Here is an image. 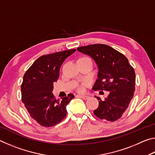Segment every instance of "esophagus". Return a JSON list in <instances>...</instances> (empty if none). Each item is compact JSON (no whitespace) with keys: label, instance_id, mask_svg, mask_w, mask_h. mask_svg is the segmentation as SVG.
<instances>
[{"label":"esophagus","instance_id":"esophagus-1","mask_svg":"<svg viewBox=\"0 0 155 155\" xmlns=\"http://www.w3.org/2000/svg\"><path fill=\"white\" fill-rule=\"evenodd\" d=\"M78 96L81 97V98H83V99H84V100H87V99L90 98V96H85V95H78Z\"/></svg>","mask_w":155,"mask_h":155}]
</instances>
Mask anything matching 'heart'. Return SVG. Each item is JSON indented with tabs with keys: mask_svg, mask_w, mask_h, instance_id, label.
Returning <instances> with one entry per match:
<instances>
[{
	"mask_svg": "<svg viewBox=\"0 0 155 155\" xmlns=\"http://www.w3.org/2000/svg\"><path fill=\"white\" fill-rule=\"evenodd\" d=\"M78 90L81 91H83V86H80V87H78Z\"/></svg>",
	"mask_w": 155,
	"mask_h": 155,
	"instance_id": "1",
	"label": "heart"
}]
</instances>
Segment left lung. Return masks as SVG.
Returning a JSON list of instances; mask_svg holds the SVG:
<instances>
[{"instance_id": "left-lung-1", "label": "left lung", "mask_w": 155, "mask_h": 155, "mask_svg": "<svg viewBox=\"0 0 155 155\" xmlns=\"http://www.w3.org/2000/svg\"><path fill=\"white\" fill-rule=\"evenodd\" d=\"M78 52L91 57L98 66V78L94 90L109 91L107 98L99 101L94 114L101 120L114 122L128 108L135 91V74L124 54L105 44H91L77 48Z\"/></svg>"}]
</instances>
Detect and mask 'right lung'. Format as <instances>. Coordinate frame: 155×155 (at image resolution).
<instances>
[{
  "label": "right lung",
  "mask_w": 155,
  "mask_h": 155,
  "mask_svg": "<svg viewBox=\"0 0 155 155\" xmlns=\"http://www.w3.org/2000/svg\"><path fill=\"white\" fill-rule=\"evenodd\" d=\"M75 51L68 50L41 56L23 77L22 101L31 117L42 127H53L66 116V106L74 96L69 94L57 99L52 91L63 62Z\"/></svg>",
  "instance_id": "obj_1"
}]
</instances>
